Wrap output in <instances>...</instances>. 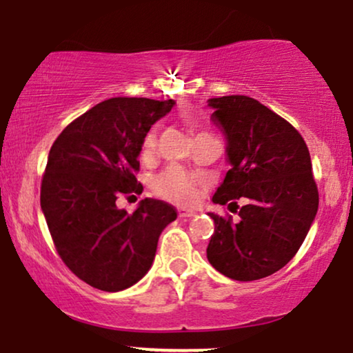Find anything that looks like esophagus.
Wrapping results in <instances>:
<instances>
[{
	"label": "esophagus",
	"mask_w": 353,
	"mask_h": 353,
	"mask_svg": "<svg viewBox=\"0 0 353 353\" xmlns=\"http://www.w3.org/2000/svg\"><path fill=\"white\" fill-rule=\"evenodd\" d=\"M178 216H180V218H192V216H196V211L180 208V210H178Z\"/></svg>",
	"instance_id": "34e87169"
}]
</instances>
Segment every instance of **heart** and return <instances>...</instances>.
<instances>
[{"label":"heart","instance_id":"1","mask_svg":"<svg viewBox=\"0 0 353 353\" xmlns=\"http://www.w3.org/2000/svg\"><path fill=\"white\" fill-rule=\"evenodd\" d=\"M157 139L155 134L150 132L143 139L142 153L143 155H150L155 148ZM152 190L155 194H159L163 200L176 203V205H194L200 198L201 193V181L194 178L190 173H186L180 167H168L167 170L159 173L152 180Z\"/></svg>","mask_w":353,"mask_h":353}]
</instances>
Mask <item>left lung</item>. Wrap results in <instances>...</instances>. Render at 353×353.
Returning <instances> with one entry per match:
<instances>
[{
  "label": "left lung",
  "mask_w": 353,
  "mask_h": 353,
  "mask_svg": "<svg viewBox=\"0 0 353 353\" xmlns=\"http://www.w3.org/2000/svg\"><path fill=\"white\" fill-rule=\"evenodd\" d=\"M213 120L228 140V170L213 203L247 205L214 221L206 256L234 281L274 274L304 243L319 208L309 148L288 120L248 95L210 99Z\"/></svg>",
  "instance_id": "left-lung-1"
}]
</instances>
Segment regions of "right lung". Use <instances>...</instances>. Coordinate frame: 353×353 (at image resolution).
Segmentation results:
<instances>
[{
    "mask_svg": "<svg viewBox=\"0 0 353 353\" xmlns=\"http://www.w3.org/2000/svg\"><path fill=\"white\" fill-rule=\"evenodd\" d=\"M175 101L107 99L69 123L54 140L41 183L43 210L54 246L79 279L117 292L152 268L165 226L176 210L153 198L128 214L115 201L142 193L137 181L143 139Z\"/></svg>",
    "mask_w": 353,
    "mask_h": 353,
    "instance_id": "obj_1",
    "label": "right lung"
}]
</instances>
